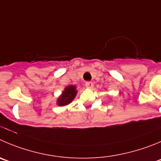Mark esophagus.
<instances>
[{
    "label": "esophagus",
    "instance_id": "esophagus-1",
    "mask_svg": "<svg viewBox=\"0 0 161 161\" xmlns=\"http://www.w3.org/2000/svg\"><path fill=\"white\" fill-rule=\"evenodd\" d=\"M86 86L87 88H92L93 86V82H90V81H87V82H86Z\"/></svg>",
    "mask_w": 161,
    "mask_h": 161
}]
</instances>
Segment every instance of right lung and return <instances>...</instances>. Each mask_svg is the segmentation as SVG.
<instances>
[{"mask_svg":"<svg viewBox=\"0 0 161 161\" xmlns=\"http://www.w3.org/2000/svg\"><path fill=\"white\" fill-rule=\"evenodd\" d=\"M76 93H77V91H76V87L75 86H69L66 87L62 95L58 99V106H66L71 103L74 97H75Z\"/></svg>","mask_w":161,"mask_h":161,"instance_id":"1","label":"right lung"}]
</instances>
